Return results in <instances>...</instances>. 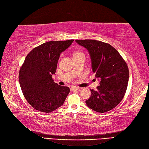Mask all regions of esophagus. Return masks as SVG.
<instances>
[{
	"mask_svg": "<svg viewBox=\"0 0 149 149\" xmlns=\"http://www.w3.org/2000/svg\"><path fill=\"white\" fill-rule=\"evenodd\" d=\"M79 88L78 87H76V86H72L70 88V90L71 91H75V90H78Z\"/></svg>",
	"mask_w": 149,
	"mask_h": 149,
	"instance_id": "34e87169",
	"label": "esophagus"
}]
</instances>
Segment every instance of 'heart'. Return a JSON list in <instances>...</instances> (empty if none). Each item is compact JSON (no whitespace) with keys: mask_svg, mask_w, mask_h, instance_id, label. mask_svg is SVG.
Listing matches in <instances>:
<instances>
[{"mask_svg":"<svg viewBox=\"0 0 149 149\" xmlns=\"http://www.w3.org/2000/svg\"><path fill=\"white\" fill-rule=\"evenodd\" d=\"M79 54H82L79 52H75L74 54V56H77V55H79Z\"/></svg>","mask_w":149,"mask_h":149,"instance_id":"heart-1","label":"heart"}]
</instances>
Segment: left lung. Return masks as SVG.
Masks as SVG:
<instances>
[{"instance_id":"8db88e82","label":"left lung","mask_w":149,"mask_h":149,"mask_svg":"<svg viewBox=\"0 0 149 149\" xmlns=\"http://www.w3.org/2000/svg\"><path fill=\"white\" fill-rule=\"evenodd\" d=\"M90 54L91 68L100 81L97 90H91L86 100L90 109L105 113L115 107L125 95L129 81V69L119 52L108 43L94 40H75Z\"/></svg>"}]
</instances>
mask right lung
Returning <instances> with one entry per match:
<instances>
[{"instance_id": "right-lung-1", "label": "right lung", "mask_w": 149, "mask_h": 149, "mask_svg": "<svg viewBox=\"0 0 149 149\" xmlns=\"http://www.w3.org/2000/svg\"><path fill=\"white\" fill-rule=\"evenodd\" d=\"M74 40L51 41L35 47L28 54L19 72V83L26 100L34 109L50 113L61 106L69 88L54 82L60 54Z\"/></svg>"}]
</instances>
